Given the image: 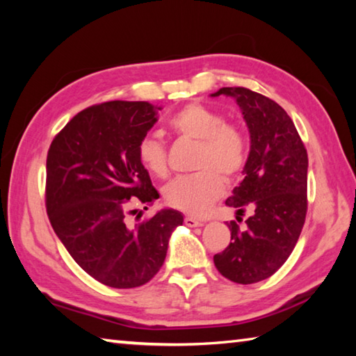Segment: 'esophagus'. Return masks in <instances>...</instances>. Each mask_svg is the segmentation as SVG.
I'll use <instances>...</instances> for the list:
<instances>
[{
	"instance_id": "obj_1",
	"label": "esophagus",
	"mask_w": 356,
	"mask_h": 356,
	"mask_svg": "<svg viewBox=\"0 0 356 356\" xmlns=\"http://www.w3.org/2000/svg\"><path fill=\"white\" fill-rule=\"evenodd\" d=\"M184 222H185V225L188 226V227H200V226H204V222H202V221L196 220V218H193V216H185Z\"/></svg>"
}]
</instances>
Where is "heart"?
<instances>
[{
  "label": "heart",
  "mask_w": 356,
  "mask_h": 356,
  "mask_svg": "<svg viewBox=\"0 0 356 356\" xmlns=\"http://www.w3.org/2000/svg\"><path fill=\"white\" fill-rule=\"evenodd\" d=\"M180 138L196 141L191 168L196 172L166 185L165 201L170 207L193 216H202L225 191V180L236 179L248 160V143L242 130L201 104H188L168 120ZM138 159L156 177L168 176V156L163 143L154 136L138 144Z\"/></svg>",
  "instance_id": "obj_1"
}]
</instances>
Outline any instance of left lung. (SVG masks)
Here are the masks:
<instances>
[{
    "label": "left lung",
    "instance_id": "obj_1",
    "mask_svg": "<svg viewBox=\"0 0 356 356\" xmlns=\"http://www.w3.org/2000/svg\"><path fill=\"white\" fill-rule=\"evenodd\" d=\"M218 95L236 99L251 138L245 177L226 206L237 215L245 207L254 212L245 227L229 222L231 243L213 262L225 278L252 284L278 272L297 245L308 210V154L292 119L272 99L246 88H221L212 97Z\"/></svg>",
    "mask_w": 356,
    "mask_h": 356
}]
</instances>
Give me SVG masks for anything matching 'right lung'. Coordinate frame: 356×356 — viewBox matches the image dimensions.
Wrapping results in <instances>:
<instances>
[{
    "label": "right lung",
    "instance_id": "right-lung-1",
    "mask_svg": "<svg viewBox=\"0 0 356 356\" xmlns=\"http://www.w3.org/2000/svg\"><path fill=\"white\" fill-rule=\"evenodd\" d=\"M149 102L113 100L70 119L47 155V213L69 254L94 280L114 289L149 282L165 262L184 215L163 209L140 225L159 191L138 159V144L156 122ZM138 216H141L138 213ZM136 216V218H138Z\"/></svg>",
    "mask_w": 356,
    "mask_h": 356
}]
</instances>
